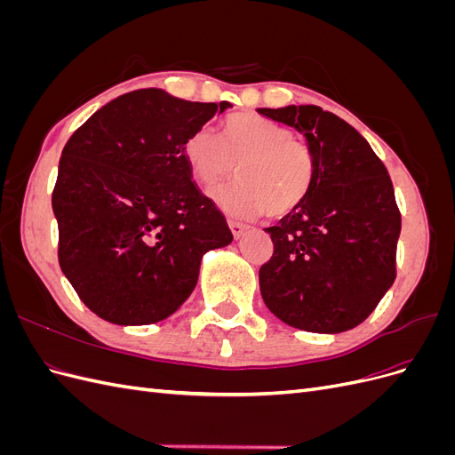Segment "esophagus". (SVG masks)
<instances>
[{
    "label": "esophagus",
    "mask_w": 455,
    "mask_h": 455,
    "mask_svg": "<svg viewBox=\"0 0 455 455\" xmlns=\"http://www.w3.org/2000/svg\"><path fill=\"white\" fill-rule=\"evenodd\" d=\"M228 226H229V229H231V233H233V237L235 239H239L243 233L249 229V226L246 224H243V222H239V220H228Z\"/></svg>",
    "instance_id": "obj_1"
}]
</instances>
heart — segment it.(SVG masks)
<instances>
[{
	"label": "heart",
	"instance_id": "heart-1",
	"mask_svg": "<svg viewBox=\"0 0 455 455\" xmlns=\"http://www.w3.org/2000/svg\"><path fill=\"white\" fill-rule=\"evenodd\" d=\"M184 159L194 180L211 191L233 174L239 180L214 191L229 214L284 218L306 201L316 176V157L294 129L258 114H233L220 136L201 127L184 142Z\"/></svg>",
	"mask_w": 455,
	"mask_h": 455
}]
</instances>
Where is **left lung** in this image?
I'll use <instances>...</instances> for the list:
<instances>
[{"label": "left lung", "instance_id": "8db88e82", "mask_svg": "<svg viewBox=\"0 0 455 455\" xmlns=\"http://www.w3.org/2000/svg\"><path fill=\"white\" fill-rule=\"evenodd\" d=\"M258 112L304 132L316 157L306 201L266 229L273 256L259 267L261 298L294 328L351 330L396 277L401 211L387 169L349 123L319 106Z\"/></svg>", "mask_w": 455, "mask_h": 455}]
</instances>
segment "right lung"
Listing matches in <instances>:
<instances>
[{"label": "right lung", "mask_w": 455, "mask_h": 455, "mask_svg": "<svg viewBox=\"0 0 455 455\" xmlns=\"http://www.w3.org/2000/svg\"><path fill=\"white\" fill-rule=\"evenodd\" d=\"M229 102L161 89L119 96L66 142L52 189L59 264L81 301L114 324L167 319L194 292L204 252L233 235L191 180L184 142Z\"/></svg>", "instance_id": "obj_1"}]
</instances>
